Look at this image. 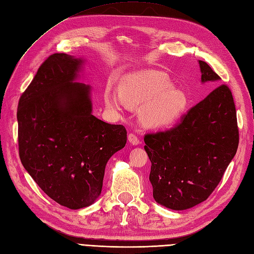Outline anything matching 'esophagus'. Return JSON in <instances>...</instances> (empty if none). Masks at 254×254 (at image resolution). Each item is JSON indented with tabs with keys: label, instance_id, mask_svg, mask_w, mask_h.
<instances>
[{
	"label": "esophagus",
	"instance_id": "34e87169",
	"mask_svg": "<svg viewBox=\"0 0 254 254\" xmlns=\"http://www.w3.org/2000/svg\"><path fill=\"white\" fill-rule=\"evenodd\" d=\"M127 139H128V141L132 143V144H134V145H138L140 143V140H139V138H138V136L136 134L129 133L128 136H127Z\"/></svg>",
	"mask_w": 254,
	"mask_h": 254
}]
</instances>
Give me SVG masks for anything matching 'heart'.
Here are the masks:
<instances>
[{"mask_svg":"<svg viewBox=\"0 0 254 254\" xmlns=\"http://www.w3.org/2000/svg\"><path fill=\"white\" fill-rule=\"evenodd\" d=\"M107 106L119 110L139 106V116L142 124L151 127L172 125L179 118L187 106L185 93L172 86L166 74L157 70H143L122 77L118 93L108 90L105 93Z\"/></svg>","mask_w":254,"mask_h":254,"instance_id":"1","label":"heart"}]
</instances>
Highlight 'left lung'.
<instances>
[{
  "label": "left lung",
  "instance_id": "left-lung-1",
  "mask_svg": "<svg viewBox=\"0 0 254 254\" xmlns=\"http://www.w3.org/2000/svg\"><path fill=\"white\" fill-rule=\"evenodd\" d=\"M202 82L220 76L199 61ZM152 162L149 181L157 203L184 210L205 201L218 186L239 145L236 106L230 89L220 84L192 107L175 127L146 134Z\"/></svg>",
  "mask_w": 254,
  "mask_h": 254
}]
</instances>
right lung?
<instances>
[{
  "instance_id": "right-lung-1",
  "label": "right lung",
  "mask_w": 254,
  "mask_h": 254,
  "mask_svg": "<svg viewBox=\"0 0 254 254\" xmlns=\"http://www.w3.org/2000/svg\"><path fill=\"white\" fill-rule=\"evenodd\" d=\"M83 61L50 55L22 94L18 154L42 190L70 209L95 202L109 159L124 148L127 129L92 115L91 87L76 82Z\"/></svg>"
}]
</instances>
